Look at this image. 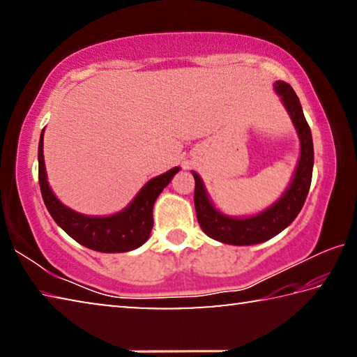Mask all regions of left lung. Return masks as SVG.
Listing matches in <instances>:
<instances>
[{"mask_svg":"<svg viewBox=\"0 0 357 357\" xmlns=\"http://www.w3.org/2000/svg\"><path fill=\"white\" fill-rule=\"evenodd\" d=\"M275 93L280 96L283 107L287 108L293 126L298 132L301 154L293 173L291 183L275 203L261 213L249 217H231L215 209L204 187L200 174L192 172L195 178V211L198 223L209 238L231 245H252L264 243L283 231L304 206L307 193L310 189L313 172V142L312 132L302 112L299 98L294 89L285 82L274 83Z\"/></svg>","mask_w":357,"mask_h":357,"instance_id":"left-lung-1","label":"left lung"}]
</instances>
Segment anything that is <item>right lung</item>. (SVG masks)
<instances>
[{"label":"right lung","instance_id":"obj_1","mask_svg":"<svg viewBox=\"0 0 357 357\" xmlns=\"http://www.w3.org/2000/svg\"><path fill=\"white\" fill-rule=\"evenodd\" d=\"M38 160L42 198L53 220L78 244L104 253L130 252L146 243L153 229V208L157 197L179 172V167H174L148 181L134 200L116 214L86 215L63 204L48 185L44 162V130L39 140Z\"/></svg>","mask_w":357,"mask_h":357}]
</instances>
